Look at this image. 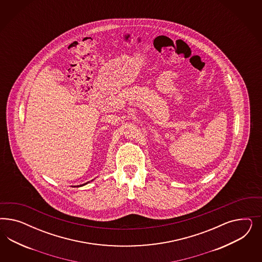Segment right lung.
Listing matches in <instances>:
<instances>
[{
	"label": "right lung",
	"mask_w": 262,
	"mask_h": 262,
	"mask_svg": "<svg viewBox=\"0 0 262 262\" xmlns=\"http://www.w3.org/2000/svg\"><path fill=\"white\" fill-rule=\"evenodd\" d=\"M88 183H83V184H82V185H85V184H88ZM82 185H79V186H82ZM79 185H78V187H79Z\"/></svg>",
	"instance_id": "right-lung-1"
}]
</instances>
